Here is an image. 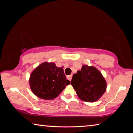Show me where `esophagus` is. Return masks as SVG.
<instances>
[{
	"mask_svg": "<svg viewBox=\"0 0 133 133\" xmlns=\"http://www.w3.org/2000/svg\"><path fill=\"white\" fill-rule=\"evenodd\" d=\"M67 78H68V79L70 80V81H71V78H72V75H70V76H68L67 77Z\"/></svg>",
	"mask_w": 133,
	"mask_h": 133,
	"instance_id": "34e87169",
	"label": "esophagus"
}]
</instances>
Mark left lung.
<instances>
[{"instance_id": "8db88e82", "label": "left lung", "mask_w": 133, "mask_h": 133, "mask_svg": "<svg viewBox=\"0 0 133 133\" xmlns=\"http://www.w3.org/2000/svg\"><path fill=\"white\" fill-rule=\"evenodd\" d=\"M71 84L80 100L85 102H96L107 89L106 80L96 67L87 64L74 74Z\"/></svg>"}]
</instances>
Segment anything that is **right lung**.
I'll return each instance as SVG.
<instances>
[{
    "label": "right lung",
    "instance_id": "obj_1",
    "mask_svg": "<svg viewBox=\"0 0 133 133\" xmlns=\"http://www.w3.org/2000/svg\"><path fill=\"white\" fill-rule=\"evenodd\" d=\"M29 83L36 96L48 100L57 97L70 82L66 79L63 67H57L54 62H44L31 71Z\"/></svg>",
    "mask_w": 133,
    "mask_h": 133
}]
</instances>
